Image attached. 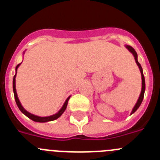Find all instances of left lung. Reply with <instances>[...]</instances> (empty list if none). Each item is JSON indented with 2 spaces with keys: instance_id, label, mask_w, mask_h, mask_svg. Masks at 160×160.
I'll return each mask as SVG.
<instances>
[{
  "instance_id": "8db88e82",
  "label": "left lung",
  "mask_w": 160,
  "mask_h": 160,
  "mask_svg": "<svg viewBox=\"0 0 160 160\" xmlns=\"http://www.w3.org/2000/svg\"><path fill=\"white\" fill-rule=\"evenodd\" d=\"M125 47L128 49V51L131 52L132 53V55L134 56L135 58V62H136L137 66H138V69L140 70V73H141V77H142V90H141V93H140V95L138 97V100H137V102L135 103V107H133L132 111H131V114H132L133 113H135V111L138 110V108L140 107L141 103H142V99H143V96H144V92H145V78H144V75H143V72H142V66L141 65L139 64V62H138V55H137V53L135 52V50L133 49L131 46H128V45H126Z\"/></svg>"
}]
</instances>
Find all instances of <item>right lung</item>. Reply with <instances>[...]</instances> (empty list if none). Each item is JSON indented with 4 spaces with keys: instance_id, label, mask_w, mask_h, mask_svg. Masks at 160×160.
Instances as JSON below:
<instances>
[{
    "instance_id": "add662e5",
    "label": "right lung",
    "mask_w": 160,
    "mask_h": 160,
    "mask_svg": "<svg viewBox=\"0 0 160 160\" xmlns=\"http://www.w3.org/2000/svg\"><path fill=\"white\" fill-rule=\"evenodd\" d=\"M24 53H25V52H24ZM20 65L21 64H18V66H16V73H15V75H14V77H13V80H12V90H13L14 98H15V101H16L17 105H18V108H19L20 111H22V112L25 115H26L28 118H30V119L32 120V121H34V122H49V121H53V120L58 118L59 117H60L61 115L63 114V113H64V111H66V107H67V104H68V101H69V99H70V96H69V97L66 98V100L65 101L64 104H63V106L62 107V108H61L60 110H59V111L56 113V114H53V115H50V116H46V117H41V116H38V115H35V114H31V113H29V111H26V110H25V109L22 107V103H21V102H20L19 98H18V94H17L16 76H17V71H18V67H19Z\"/></svg>"
}]
</instances>
